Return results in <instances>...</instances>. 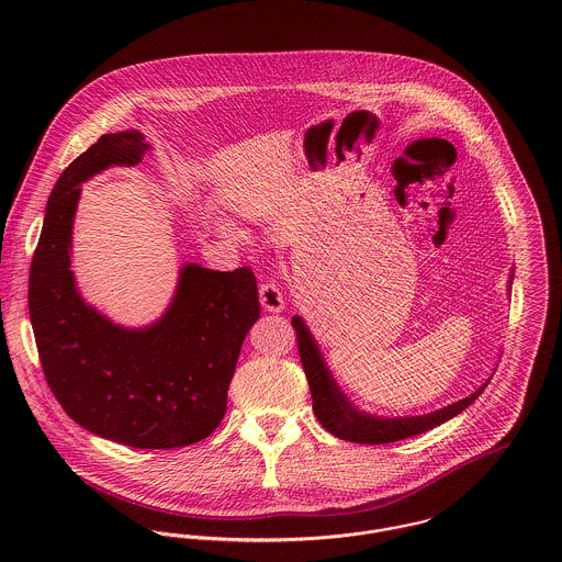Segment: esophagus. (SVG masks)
I'll return each mask as SVG.
<instances>
[{
    "label": "esophagus",
    "mask_w": 562,
    "mask_h": 562,
    "mask_svg": "<svg viewBox=\"0 0 562 562\" xmlns=\"http://www.w3.org/2000/svg\"><path fill=\"white\" fill-rule=\"evenodd\" d=\"M259 303L266 312L270 314H279L283 312L285 307V299H283V292L279 290V285L274 281H268V283H261L259 288Z\"/></svg>",
    "instance_id": "34e87169"
}]
</instances>
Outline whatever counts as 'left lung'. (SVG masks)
I'll list each match as a JSON object with an SVG mask.
<instances>
[{
  "instance_id": "8db88e82",
  "label": "left lung",
  "mask_w": 562,
  "mask_h": 562,
  "mask_svg": "<svg viewBox=\"0 0 562 562\" xmlns=\"http://www.w3.org/2000/svg\"><path fill=\"white\" fill-rule=\"evenodd\" d=\"M510 285H513V274L508 281V290H510ZM292 326L296 328L299 355L303 361V370L307 374V383H310V392H312V401H314V413L330 435L346 439V441L376 446V443H392V441H401L406 437L422 435V432L452 419L461 411H465L472 402L481 396L484 387L491 381V376H488L472 396L452 402V404L437 408L432 413H426V415H411V417L370 415L366 411H359L339 390V385L335 383L333 374L328 372V368L322 359L321 348H318L314 335L310 333L305 321L301 316H294Z\"/></svg>"
}]
</instances>
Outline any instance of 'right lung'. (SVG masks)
<instances>
[{
    "mask_svg": "<svg viewBox=\"0 0 562 562\" xmlns=\"http://www.w3.org/2000/svg\"><path fill=\"white\" fill-rule=\"evenodd\" d=\"M151 149L136 130L103 134L58 177L30 266L27 307L45 379L86 430L132 448H183L214 432L241 341L259 318L250 268L183 263L160 321L114 324L81 299L71 270L81 183Z\"/></svg>",
    "mask_w": 562,
    "mask_h": 562,
    "instance_id": "right-lung-1",
    "label": "right lung"
}]
</instances>
